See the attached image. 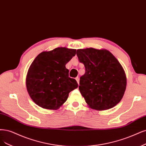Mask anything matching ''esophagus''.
<instances>
[{"label": "esophagus", "instance_id": "1", "mask_svg": "<svg viewBox=\"0 0 146 146\" xmlns=\"http://www.w3.org/2000/svg\"><path fill=\"white\" fill-rule=\"evenodd\" d=\"M75 80H77V82L78 84H79V82H80V79H79V78H78V77H76V78H75Z\"/></svg>", "mask_w": 146, "mask_h": 146}]
</instances>
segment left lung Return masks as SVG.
I'll return each mask as SVG.
<instances>
[{"instance_id":"obj_1","label":"left lung","mask_w":146,"mask_h":146,"mask_svg":"<svg viewBox=\"0 0 146 146\" xmlns=\"http://www.w3.org/2000/svg\"><path fill=\"white\" fill-rule=\"evenodd\" d=\"M77 56L84 65L79 90L90 108L106 110L122 99L126 77L117 59L108 50L94 48L77 49Z\"/></svg>"}]
</instances>
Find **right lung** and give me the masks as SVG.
I'll use <instances>...</instances> for the list:
<instances>
[{
  "instance_id": "obj_1",
  "label": "right lung",
  "mask_w": 146,
  "mask_h": 146,
  "mask_svg": "<svg viewBox=\"0 0 146 146\" xmlns=\"http://www.w3.org/2000/svg\"><path fill=\"white\" fill-rule=\"evenodd\" d=\"M76 49L57 48L42 52L30 66L27 88L34 102L47 109H57L66 101L69 93L78 88L69 77L65 65L75 56Z\"/></svg>"
}]
</instances>
